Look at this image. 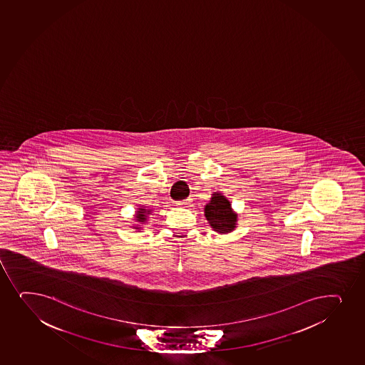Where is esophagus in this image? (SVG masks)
<instances>
[{
    "mask_svg": "<svg viewBox=\"0 0 365 365\" xmlns=\"http://www.w3.org/2000/svg\"><path fill=\"white\" fill-rule=\"evenodd\" d=\"M189 200H180L177 201L176 205L180 206V207H185V206L188 205Z\"/></svg>",
    "mask_w": 365,
    "mask_h": 365,
    "instance_id": "esophagus-1",
    "label": "esophagus"
}]
</instances>
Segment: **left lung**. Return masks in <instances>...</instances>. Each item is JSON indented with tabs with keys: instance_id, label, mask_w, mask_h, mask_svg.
I'll return each instance as SVG.
<instances>
[{
	"instance_id": "8db88e82",
	"label": "left lung",
	"mask_w": 365,
	"mask_h": 365,
	"mask_svg": "<svg viewBox=\"0 0 365 365\" xmlns=\"http://www.w3.org/2000/svg\"><path fill=\"white\" fill-rule=\"evenodd\" d=\"M205 216L213 230L223 234L232 232L237 222V215L230 209V201L221 192L213 194L205 206Z\"/></svg>"
}]
</instances>
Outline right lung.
I'll use <instances>...</instances> for the list:
<instances>
[{
  "mask_svg": "<svg viewBox=\"0 0 365 365\" xmlns=\"http://www.w3.org/2000/svg\"><path fill=\"white\" fill-rule=\"evenodd\" d=\"M148 213H149V211H147L145 209H138V211H137V215H135V220L143 223V222L147 221Z\"/></svg>",
  "mask_w": 365,
  "mask_h": 365,
  "instance_id": "add662e5",
  "label": "right lung"
}]
</instances>
